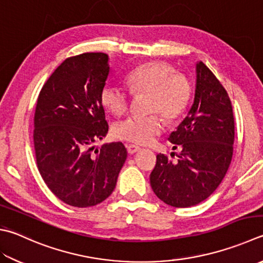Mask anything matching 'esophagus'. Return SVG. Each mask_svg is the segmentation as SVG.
Masks as SVG:
<instances>
[{"mask_svg": "<svg viewBox=\"0 0 263 263\" xmlns=\"http://www.w3.org/2000/svg\"><path fill=\"white\" fill-rule=\"evenodd\" d=\"M140 150H141V147L137 146V145H134V144L127 145V151H128V153H129V155H134V153H136Z\"/></svg>", "mask_w": 263, "mask_h": 263, "instance_id": "obj_1", "label": "esophagus"}]
</instances>
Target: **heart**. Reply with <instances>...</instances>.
Here are the masks:
<instances>
[{
	"label": "heart",
	"mask_w": 263,
	"mask_h": 263,
	"mask_svg": "<svg viewBox=\"0 0 263 263\" xmlns=\"http://www.w3.org/2000/svg\"><path fill=\"white\" fill-rule=\"evenodd\" d=\"M127 85L133 96L146 95L147 116H133L117 122L113 134L119 140L147 144L162 130V122L155 111L172 122L182 116L190 102L192 87L185 76L176 73L171 64L152 62L136 67L127 76ZM130 93L115 83L103 86L100 101L115 116H120L129 107Z\"/></svg>",
	"instance_id": "obj_1"
}]
</instances>
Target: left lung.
I'll list each match as a JSON object with an SVG mask.
<instances>
[{"mask_svg":"<svg viewBox=\"0 0 263 263\" xmlns=\"http://www.w3.org/2000/svg\"><path fill=\"white\" fill-rule=\"evenodd\" d=\"M235 119L224 87L204 63L197 64L195 101L168 141L181 148L173 162L157 156L150 175L153 192L173 207H191L207 199L223 180L234 153Z\"/></svg>","mask_w":263,"mask_h":263,"instance_id":"8db88e82","label":"left lung"}]
</instances>
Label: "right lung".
<instances>
[{
    "label": "right lung",
    "instance_id": "1",
    "mask_svg": "<svg viewBox=\"0 0 263 263\" xmlns=\"http://www.w3.org/2000/svg\"><path fill=\"white\" fill-rule=\"evenodd\" d=\"M108 56L85 52L65 59L44 83L34 115L37 170L58 199L74 207L101 204L115 190L127 158L121 142L93 143L108 132L100 93Z\"/></svg>",
    "mask_w": 263,
    "mask_h": 263
}]
</instances>
